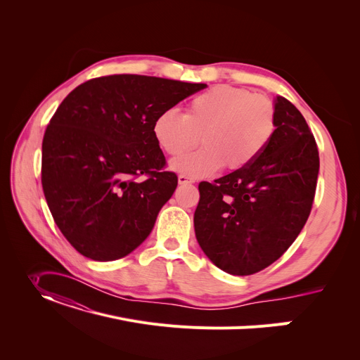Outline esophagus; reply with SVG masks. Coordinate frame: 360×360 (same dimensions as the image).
Listing matches in <instances>:
<instances>
[{"label": "esophagus", "mask_w": 360, "mask_h": 360, "mask_svg": "<svg viewBox=\"0 0 360 360\" xmlns=\"http://www.w3.org/2000/svg\"><path fill=\"white\" fill-rule=\"evenodd\" d=\"M178 182H179V185H188V184H194V179L193 178H188L185 175H179L178 176Z\"/></svg>", "instance_id": "1"}]
</instances>
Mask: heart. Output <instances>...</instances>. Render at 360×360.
Wrapping results in <instances>:
<instances>
[{
	"instance_id": "heart-1",
	"label": "heart",
	"mask_w": 360,
	"mask_h": 360,
	"mask_svg": "<svg viewBox=\"0 0 360 360\" xmlns=\"http://www.w3.org/2000/svg\"><path fill=\"white\" fill-rule=\"evenodd\" d=\"M274 129L276 112L269 99L228 84L197 94L185 113L175 108L160 110L151 124L156 144L169 156L193 148L201 136L202 148L170 162L174 172L194 178L209 176L223 165L228 170L247 167Z\"/></svg>"
}]
</instances>
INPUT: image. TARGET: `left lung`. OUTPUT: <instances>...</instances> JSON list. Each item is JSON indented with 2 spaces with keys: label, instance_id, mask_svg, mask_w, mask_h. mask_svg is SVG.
<instances>
[{
  "label": "left lung",
  "instance_id": "left-lung-1",
  "mask_svg": "<svg viewBox=\"0 0 360 360\" xmlns=\"http://www.w3.org/2000/svg\"><path fill=\"white\" fill-rule=\"evenodd\" d=\"M276 129L247 167L200 182L195 236L220 270L250 276L278 259L304 228L315 197L318 147L286 98L274 103Z\"/></svg>",
  "mask_w": 360,
  "mask_h": 360
}]
</instances>
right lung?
Here are the masks:
<instances>
[{
    "mask_svg": "<svg viewBox=\"0 0 360 360\" xmlns=\"http://www.w3.org/2000/svg\"><path fill=\"white\" fill-rule=\"evenodd\" d=\"M205 86L113 74L80 84L61 102L42 141V188L75 251L113 261L150 235L178 185L151 124Z\"/></svg>",
    "mask_w": 360,
    "mask_h": 360,
    "instance_id": "add662e5",
    "label": "right lung"
}]
</instances>
